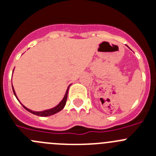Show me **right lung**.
I'll use <instances>...</instances> for the list:
<instances>
[{
  "instance_id": "1",
  "label": "right lung",
  "mask_w": 156,
  "mask_h": 156,
  "mask_svg": "<svg viewBox=\"0 0 156 156\" xmlns=\"http://www.w3.org/2000/svg\"><path fill=\"white\" fill-rule=\"evenodd\" d=\"M69 87H70V85L69 86L68 88H67V90H66V92L65 96H64V98L62 99V101H61L60 103L57 105V106H55L54 108H50V109H48V110H44V111H42V112H34V111H32V110H30V109H29V108H27L26 106H23H23L26 108L27 111H29V112L32 113V114H34V115H36L42 116V117H45V116H50V115H52L56 114V113H57L58 112L61 111V110L64 108V106H66V100H67V97H68V91H69ZM12 91H13L14 95L16 96V99L18 100L16 95V93H15V90H14V89H13V87H12Z\"/></svg>"
}]
</instances>
